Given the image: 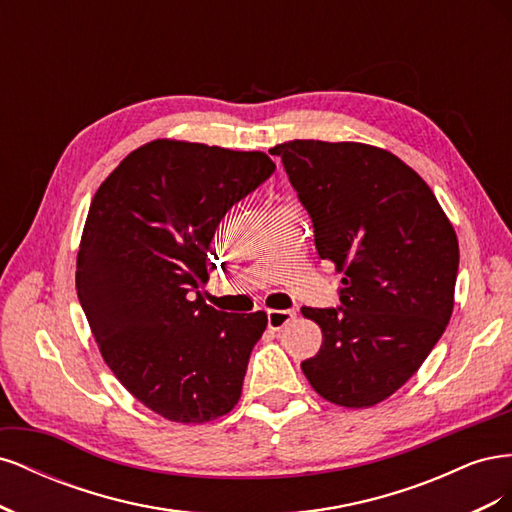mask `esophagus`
<instances>
[{
	"label": "esophagus",
	"instance_id": "1",
	"mask_svg": "<svg viewBox=\"0 0 512 512\" xmlns=\"http://www.w3.org/2000/svg\"><path fill=\"white\" fill-rule=\"evenodd\" d=\"M294 318H297V312H294V309H269L267 312V324L273 331H280Z\"/></svg>",
	"mask_w": 512,
	"mask_h": 512
}]
</instances>
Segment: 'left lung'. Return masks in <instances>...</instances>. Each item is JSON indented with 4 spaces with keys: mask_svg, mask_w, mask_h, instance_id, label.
I'll use <instances>...</instances> for the list:
<instances>
[{
    "mask_svg": "<svg viewBox=\"0 0 512 512\" xmlns=\"http://www.w3.org/2000/svg\"><path fill=\"white\" fill-rule=\"evenodd\" d=\"M269 153L312 218L318 256L344 271L337 307L301 309L322 329L303 374L337 406H374L416 374L451 320L455 230L429 185L389 151L288 141Z\"/></svg>",
    "mask_w": 512,
    "mask_h": 512,
    "instance_id": "obj_1",
    "label": "left lung"
}]
</instances>
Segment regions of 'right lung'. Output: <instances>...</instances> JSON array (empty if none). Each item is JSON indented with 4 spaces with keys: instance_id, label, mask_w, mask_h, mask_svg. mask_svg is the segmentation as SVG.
<instances>
[{
    "instance_id": "obj_1",
    "label": "right lung",
    "mask_w": 512,
    "mask_h": 512,
    "mask_svg": "<svg viewBox=\"0 0 512 512\" xmlns=\"http://www.w3.org/2000/svg\"><path fill=\"white\" fill-rule=\"evenodd\" d=\"M275 170L262 151L151 141L100 185L76 292L106 365L149 410L205 423L235 408L267 314L205 303L209 245L226 211Z\"/></svg>"
}]
</instances>
